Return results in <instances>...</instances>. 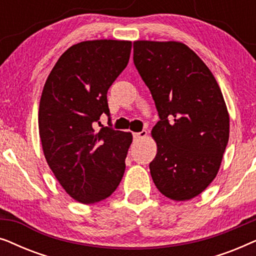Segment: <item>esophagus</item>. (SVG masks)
Returning a JSON list of instances; mask_svg holds the SVG:
<instances>
[{
	"label": "esophagus",
	"instance_id": "1",
	"mask_svg": "<svg viewBox=\"0 0 256 256\" xmlns=\"http://www.w3.org/2000/svg\"><path fill=\"white\" fill-rule=\"evenodd\" d=\"M146 135H148V132H146V130H142L140 132H134V138L135 140H141V138H144Z\"/></svg>",
	"mask_w": 256,
	"mask_h": 256
}]
</instances>
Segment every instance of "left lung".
<instances>
[{
    "label": "left lung",
    "mask_w": 256,
    "mask_h": 256,
    "mask_svg": "<svg viewBox=\"0 0 256 256\" xmlns=\"http://www.w3.org/2000/svg\"><path fill=\"white\" fill-rule=\"evenodd\" d=\"M134 64L160 115L152 130L154 183L172 200H190L216 178L228 142L222 90L205 62L180 42L136 40Z\"/></svg>",
    "instance_id": "1"
}]
</instances>
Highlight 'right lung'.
Here are the masks:
<instances>
[{"label":"right lung","mask_w":256,"mask_h":256,"mask_svg":"<svg viewBox=\"0 0 256 256\" xmlns=\"http://www.w3.org/2000/svg\"><path fill=\"white\" fill-rule=\"evenodd\" d=\"M132 42L85 40L60 56L42 92L38 128L45 160L76 202L93 204L113 194L124 177L132 135L93 128L110 116L108 88L129 62Z\"/></svg>","instance_id":"add662e5"}]
</instances>
